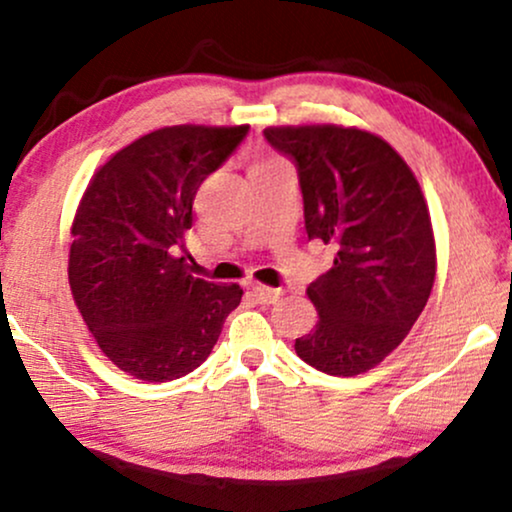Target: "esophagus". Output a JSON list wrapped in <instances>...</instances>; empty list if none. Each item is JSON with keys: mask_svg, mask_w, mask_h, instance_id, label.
<instances>
[{"mask_svg": "<svg viewBox=\"0 0 512 512\" xmlns=\"http://www.w3.org/2000/svg\"><path fill=\"white\" fill-rule=\"evenodd\" d=\"M252 297L260 304H274L283 297L281 288H269V285H252Z\"/></svg>", "mask_w": 512, "mask_h": 512, "instance_id": "1", "label": "esophagus"}]
</instances>
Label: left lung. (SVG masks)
<instances>
[{"instance_id":"8db88e82","label":"left lung","mask_w":512,"mask_h":512,"mask_svg":"<svg viewBox=\"0 0 512 512\" xmlns=\"http://www.w3.org/2000/svg\"><path fill=\"white\" fill-rule=\"evenodd\" d=\"M297 166L309 238L335 243L306 295L318 323L297 356L332 377L377 367L410 335L435 283V236L419 180L384 138L356 126H269Z\"/></svg>"}]
</instances>
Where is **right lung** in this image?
Instances as JSON below:
<instances>
[{"mask_svg":"<svg viewBox=\"0 0 512 512\" xmlns=\"http://www.w3.org/2000/svg\"><path fill=\"white\" fill-rule=\"evenodd\" d=\"M248 128H156L109 156L81 196L67 262L74 304L100 351L135 379L196 370L241 304V285L192 276L177 245L201 182Z\"/></svg>","mask_w":512,"mask_h":512,"instance_id":"obj_1","label":"right lung"}]
</instances>
